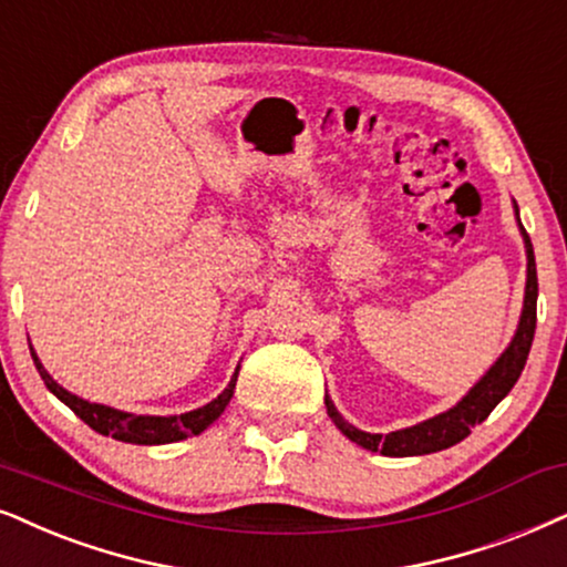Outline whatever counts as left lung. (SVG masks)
<instances>
[{
  "label": "left lung",
  "mask_w": 567,
  "mask_h": 567,
  "mask_svg": "<svg viewBox=\"0 0 567 567\" xmlns=\"http://www.w3.org/2000/svg\"><path fill=\"white\" fill-rule=\"evenodd\" d=\"M515 214H518V206H515ZM520 221V219H518ZM523 240H526V256H528V277H526V298H523V313L518 332H515L511 348L499 355V361L486 371V377L478 382L474 390L465 395L455 408H450L447 413L434 415V419L424 421V424H415L411 429H400V432L390 434H369L361 432V429L350 426L332 400L324 398L329 419L334 421V426L340 429L348 440H353L361 447L371 450V453H382L390 457H411V455H429L440 453L444 447H453L465 436L471 434V429L489 415L494 408H497L499 400H503L507 392L513 390V384L518 382L523 367H526L528 350H532L534 342V329H536V296H539V282H536V261H534V246L528 233L523 230Z\"/></svg>",
  "instance_id": "1"
}]
</instances>
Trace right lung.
Masks as SVG:
<instances>
[{
  "instance_id": "1",
  "label": "right lung",
  "mask_w": 567,
  "mask_h": 567,
  "mask_svg": "<svg viewBox=\"0 0 567 567\" xmlns=\"http://www.w3.org/2000/svg\"><path fill=\"white\" fill-rule=\"evenodd\" d=\"M31 355L41 379H44V384L49 386V392H54V395L60 398L62 403L78 415V419L85 421L93 432L114 436V440L131 442V444H169V442L188 440V436L204 432L206 426L219 419V413L225 411L227 403H230L235 382H238V369H240V367L235 369L227 390L221 392L219 398H214L209 405L198 408V411H190L183 415H133V413L114 411L110 405L89 403V400L73 395V392H68L64 386H60L52 377H49V371L41 367V361L35 358L33 350Z\"/></svg>"
}]
</instances>
